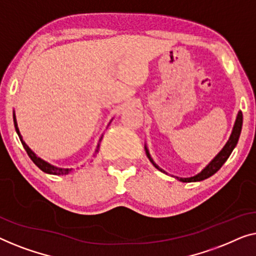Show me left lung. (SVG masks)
<instances>
[{"instance_id":"obj_1","label":"left lung","mask_w":256,"mask_h":256,"mask_svg":"<svg viewBox=\"0 0 256 256\" xmlns=\"http://www.w3.org/2000/svg\"><path fill=\"white\" fill-rule=\"evenodd\" d=\"M241 128H242V112L239 111V112H238L234 126H233V130H232V133H231V136H230V139L228 140V142H226V145L222 147V150H220V152H219L217 156H214V159L212 160L211 162L203 169V170L198 172L197 175L192 176V178H176L180 180L181 182H197V181H203V180L210 178V176L214 175V172H217L219 169L222 168V166L226 162V160H228V156H231L232 150H234V147L236 146L238 140H239V136H240V133H241ZM145 150H146L147 158H148L150 162L153 164L154 167H156V169H159L160 172H166L164 169H161L159 166L154 162L152 158H150V154L148 150H147L146 146H145ZM166 174H167V172H166Z\"/></svg>"}]
</instances>
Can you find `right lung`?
<instances>
[{
  "mask_svg": "<svg viewBox=\"0 0 256 256\" xmlns=\"http://www.w3.org/2000/svg\"><path fill=\"white\" fill-rule=\"evenodd\" d=\"M14 124H15V128H16V132L17 134H18L20 142H22V145H23V147L25 148V150H26L28 156H30V159L34 161V164L37 166V167L39 169H42V172H48V174H52V175H67L70 174V172L73 170V169H70V168H58L56 167V166H53L51 164L46 162V161H44L42 159H40V158L36 156V154L32 152L30 147H28L26 144H25V142L23 140V136H22L20 132V128H18V125H17V120H16V114H15V111H14ZM102 138H103V134L100 136V138L98 140V144H97V147H96V150H95V154L98 153V150H100V142H102Z\"/></svg>",
  "mask_w": 256,
  "mask_h": 256,
  "instance_id": "obj_1",
  "label": "right lung"
}]
</instances>
